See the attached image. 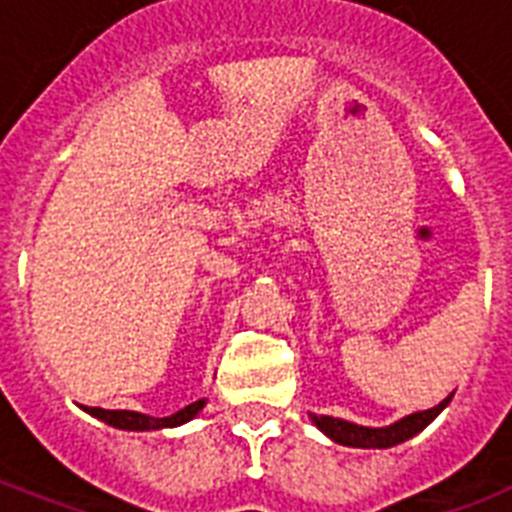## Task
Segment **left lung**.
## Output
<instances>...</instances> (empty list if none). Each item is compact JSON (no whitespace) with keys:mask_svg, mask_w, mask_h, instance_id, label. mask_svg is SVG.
Segmentation results:
<instances>
[{"mask_svg":"<svg viewBox=\"0 0 512 512\" xmlns=\"http://www.w3.org/2000/svg\"><path fill=\"white\" fill-rule=\"evenodd\" d=\"M452 398V396H449ZM449 398H444L441 404L433 406V409H425V412H414L404 420L393 422V425H385V428H364V425H356V422L337 420V417H327V414H311L313 425L329 436L332 441L342 446H353V449H388V446L404 444L412 436H417L420 430H425L430 422L436 420L438 414L444 412Z\"/></svg>","mask_w":512,"mask_h":512,"instance_id":"left-lung-1","label":"left lung"}]
</instances>
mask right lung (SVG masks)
<instances>
[{"label": "right lung", "instance_id": "right-lung-1", "mask_svg": "<svg viewBox=\"0 0 512 512\" xmlns=\"http://www.w3.org/2000/svg\"><path fill=\"white\" fill-rule=\"evenodd\" d=\"M204 398L201 401H193V404L183 406L180 412L170 414V417H148V414L140 412H127V409H98V406H84V412H90L92 417H98L111 428L119 430H159V428H177L183 422L193 420L196 414L204 409Z\"/></svg>", "mask_w": 512, "mask_h": 512}]
</instances>
